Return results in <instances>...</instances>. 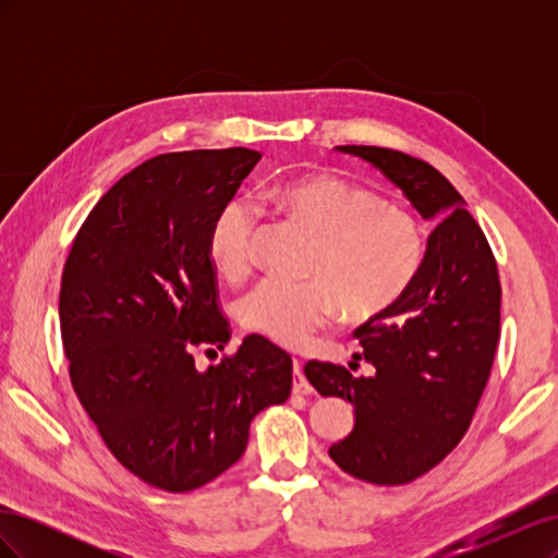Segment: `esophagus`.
<instances>
[{
    "instance_id": "obj_1",
    "label": "esophagus",
    "mask_w": 558,
    "mask_h": 558,
    "mask_svg": "<svg viewBox=\"0 0 558 558\" xmlns=\"http://www.w3.org/2000/svg\"><path fill=\"white\" fill-rule=\"evenodd\" d=\"M293 373H295V377H293V393H300V396L312 393V386L305 379V375H302V363L298 359L293 361Z\"/></svg>"
}]
</instances>
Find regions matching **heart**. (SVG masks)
I'll return each mask as SVG.
<instances>
[{"label": "heart", "mask_w": 558, "mask_h": 558, "mask_svg": "<svg viewBox=\"0 0 558 558\" xmlns=\"http://www.w3.org/2000/svg\"><path fill=\"white\" fill-rule=\"evenodd\" d=\"M263 205L314 238L312 279L267 277L240 302L242 326L279 344L302 347L340 305L351 318L386 312L412 289L426 263L428 242L418 218L342 179H283L263 193ZM256 226L258 209L244 199L216 214L209 258L228 279L246 277L256 263Z\"/></svg>", "instance_id": "heart-1"}]
</instances>
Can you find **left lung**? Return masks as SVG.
<instances>
[{
  "label": "left lung",
  "mask_w": 558,
  "mask_h": 558,
  "mask_svg": "<svg viewBox=\"0 0 558 558\" xmlns=\"http://www.w3.org/2000/svg\"><path fill=\"white\" fill-rule=\"evenodd\" d=\"M379 170L433 221L426 263L393 307L356 328L375 373L310 361L320 396L349 400L356 424L328 453L347 475L408 484L461 442L492 375L500 337V279L484 232L453 185L428 162L379 146H337Z\"/></svg>",
  "instance_id": "left-lung-1"
}]
</instances>
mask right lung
<instances>
[{
	"label": "right lung",
	"mask_w": 558,
	"mask_h": 558,
	"mask_svg": "<svg viewBox=\"0 0 558 558\" xmlns=\"http://www.w3.org/2000/svg\"><path fill=\"white\" fill-rule=\"evenodd\" d=\"M260 160L251 148L181 150L134 167L83 221L60 283L74 391L118 463L165 492H193L242 459L253 416L291 396L289 353L230 340L209 258L216 214Z\"/></svg>",
	"instance_id": "add662e5"
}]
</instances>
